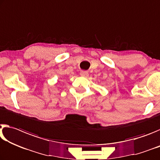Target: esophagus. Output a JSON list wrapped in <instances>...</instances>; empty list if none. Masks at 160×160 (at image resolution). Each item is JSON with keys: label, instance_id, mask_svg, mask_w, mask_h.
I'll return each instance as SVG.
<instances>
[{"label": "esophagus", "instance_id": "34e87169", "mask_svg": "<svg viewBox=\"0 0 160 160\" xmlns=\"http://www.w3.org/2000/svg\"><path fill=\"white\" fill-rule=\"evenodd\" d=\"M80 75L83 77H88V72H86V71H82V72H80Z\"/></svg>", "mask_w": 160, "mask_h": 160}]
</instances>
